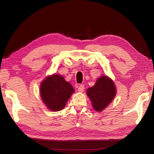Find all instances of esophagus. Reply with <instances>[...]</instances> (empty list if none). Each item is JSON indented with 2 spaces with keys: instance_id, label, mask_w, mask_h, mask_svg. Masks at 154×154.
<instances>
[{
  "instance_id": "obj_1",
  "label": "esophagus",
  "mask_w": 154,
  "mask_h": 154,
  "mask_svg": "<svg viewBox=\"0 0 154 154\" xmlns=\"http://www.w3.org/2000/svg\"><path fill=\"white\" fill-rule=\"evenodd\" d=\"M78 91H79V92H83V90H84V85H80L78 86Z\"/></svg>"
}]
</instances>
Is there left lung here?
Wrapping results in <instances>:
<instances>
[{
    "label": "left lung",
    "instance_id": "8db88e82",
    "mask_svg": "<svg viewBox=\"0 0 154 154\" xmlns=\"http://www.w3.org/2000/svg\"><path fill=\"white\" fill-rule=\"evenodd\" d=\"M116 91L114 81L107 76H101L97 78L94 86L87 90V95L92 102L93 109L101 112L112 101Z\"/></svg>",
    "mask_w": 154,
    "mask_h": 154
}]
</instances>
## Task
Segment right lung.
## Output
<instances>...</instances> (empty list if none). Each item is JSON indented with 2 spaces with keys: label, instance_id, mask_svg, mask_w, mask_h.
<instances>
[{
  "label": "right lung",
  "instance_id": "add662e5",
  "mask_svg": "<svg viewBox=\"0 0 154 154\" xmlns=\"http://www.w3.org/2000/svg\"><path fill=\"white\" fill-rule=\"evenodd\" d=\"M74 92L71 83L62 76L53 74L41 82L40 94L43 103L51 111L57 112L66 106L70 97Z\"/></svg>",
  "mask_w": 154,
  "mask_h": 154
}]
</instances>
